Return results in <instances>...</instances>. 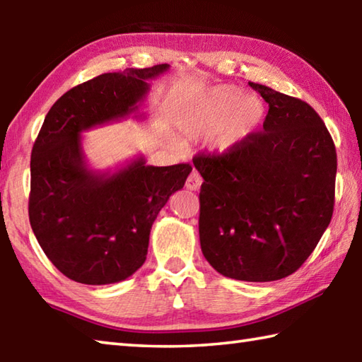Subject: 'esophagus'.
Wrapping results in <instances>:
<instances>
[{"mask_svg":"<svg viewBox=\"0 0 362 362\" xmlns=\"http://www.w3.org/2000/svg\"><path fill=\"white\" fill-rule=\"evenodd\" d=\"M201 183H203V177L199 175L198 170H192V173H189V175H188L187 182H185V187L188 189H199Z\"/></svg>","mask_w":362,"mask_h":362,"instance_id":"34e87169","label":"esophagus"}]
</instances>
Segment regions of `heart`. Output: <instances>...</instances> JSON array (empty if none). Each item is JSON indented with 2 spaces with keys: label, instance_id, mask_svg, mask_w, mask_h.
Returning <instances> with one entry per match:
<instances>
[{
  "label": "heart",
  "instance_id": "heart-1",
  "mask_svg": "<svg viewBox=\"0 0 362 362\" xmlns=\"http://www.w3.org/2000/svg\"><path fill=\"white\" fill-rule=\"evenodd\" d=\"M263 118V105L255 95L244 94L235 86H216L198 97L183 113V126L194 136L214 132L220 148L240 144Z\"/></svg>",
  "mask_w": 362,
  "mask_h": 362
}]
</instances>
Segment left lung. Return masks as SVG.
<instances>
[{
    "label": "left lung",
    "mask_w": 362,
    "mask_h": 362,
    "mask_svg": "<svg viewBox=\"0 0 362 362\" xmlns=\"http://www.w3.org/2000/svg\"><path fill=\"white\" fill-rule=\"evenodd\" d=\"M268 103L263 131L222 153L199 151V241L220 274L283 279L303 265L334 214L337 151L321 116L297 97L249 83Z\"/></svg>",
    "instance_id": "left-lung-1"
}]
</instances>
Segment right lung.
<instances>
[{
    "mask_svg": "<svg viewBox=\"0 0 362 362\" xmlns=\"http://www.w3.org/2000/svg\"><path fill=\"white\" fill-rule=\"evenodd\" d=\"M168 66L103 73L78 84L42 122L30 161V225L47 259L71 281L102 286L136 273L156 216L192 173L189 163L155 168L142 158L108 177L83 164L79 132L134 112L146 79Z\"/></svg>",
    "mask_w": 362,
    "mask_h": 362,
    "instance_id": "1",
    "label": "right lung"
}]
</instances>
